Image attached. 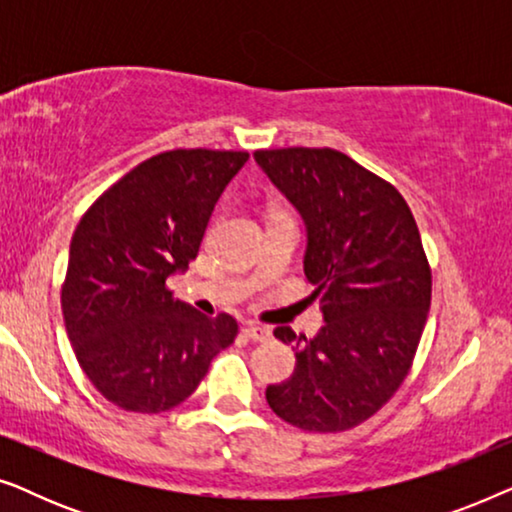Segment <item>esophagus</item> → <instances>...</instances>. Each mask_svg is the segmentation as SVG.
Here are the masks:
<instances>
[{"instance_id": "esophagus-1", "label": "esophagus", "mask_w": 512, "mask_h": 512, "mask_svg": "<svg viewBox=\"0 0 512 512\" xmlns=\"http://www.w3.org/2000/svg\"><path fill=\"white\" fill-rule=\"evenodd\" d=\"M244 335H247V338L254 340V342H268L272 338V331L268 326L249 324L247 328H244Z\"/></svg>"}]
</instances>
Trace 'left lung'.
<instances>
[{
    "mask_svg": "<svg viewBox=\"0 0 512 512\" xmlns=\"http://www.w3.org/2000/svg\"><path fill=\"white\" fill-rule=\"evenodd\" d=\"M307 230L305 277L326 324L289 326V380L265 391L277 417L303 431H347L373 417L408 375L431 307V268L408 202L389 181L335 149L254 153Z\"/></svg>",
    "mask_w": 512,
    "mask_h": 512,
    "instance_id": "8db88e82",
    "label": "left lung"
}]
</instances>
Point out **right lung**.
<instances>
[{"label":"right lung","mask_w":512,"mask_h":512,"mask_svg":"<svg viewBox=\"0 0 512 512\" xmlns=\"http://www.w3.org/2000/svg\"><path fill=\"white\" fill-rule=\"evenodd\" d=\"M247 160V151L158 153L104 191L76 226L62 317L83 373L118 408L172 410L233 345L230 314L205 317L165 282L198 256L216 200Z\"/></svg>","instance_id":"add662e5"}]
</instances>
